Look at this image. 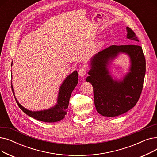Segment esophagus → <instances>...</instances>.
Returning a JSON list of instances; mask_svg holds the SVG:
<instances>
[{
  "label": "esophagus",
  "mask_w": 157,
  "mask_h": 157,
  "mask_svg": "<svg viewBox=\"0 0 157 157\" xmlns=\"http://www.w3.org/2000/svg\"><path fill=\"white\" fill-rule=\"evenodd\" d=\"M78 74H79V76L83 77L86 74V70L85 69H84V68H81V69H79Z\"/></svg>",
  "instance_id": "esophagus-1"
}]
</instances>
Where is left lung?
Here are the masks:
<instances>
[{
  "mask_svg": "<svg viewBox=\"0 0 157 157\" xmlns=\"http://www.w3.org/2000/svg\"><path fill=\"white\" fill-rule=\"evenodd\" d=\"M126 38L139 42L135 33L127 27ZM127 54L130 64L122 78L112 75L111 65L120 54ZM86 81L94 88L97 111L103 117L119 116L136 105L141 95L146 73L142 47L137 44L113 45L94 55L89 61Z\"/></svg>",
  "mask_w": 157,
  "mask_h": 157,
  "instance_id": "obj_1",
  "label": "left lung"
}]
</instances>
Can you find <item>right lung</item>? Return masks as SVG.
I'll list each match as a JSON object with an SVG mask.
<instances>
[{"label":"right lung","instance_id":"add662e5","mask_svg":"<svg viewBox=\"0 0 157 157\" xmlns=\"http://www.w3.org/2000/svg\"><path fill=\"white\" fill-rule=\"evenodd\" d=\"M12 65L13 61L11 63V67ZM78 72L77 71H74L65 78L61 84L59 90V93H58L56 104L51 108L40 111H31L24 108L19 103L17 98L15 97L14 90L12 85V82L11 88L16 103H17L19 108L25 113L29 115V117L41 121L54 123L59 121L65 118V114H67V109L68 108L71 94L78 83Z\"/></svg>","mask_w":157,"mask_h":157}]
</instances>
